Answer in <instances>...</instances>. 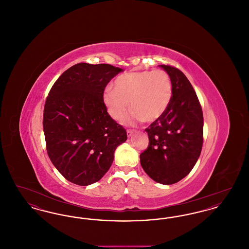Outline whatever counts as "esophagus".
Returning <instances> with one entry per match:
<instances>
[{"label":"esophagus","mask_w":249,"mask_h":249,"mask_svg":"<svg viewBox=\"0 0 249 249\" xmlns=\"http://www.w3.org/2000/svg\"><path fill=\"white\" fill-rule=\"evenodd\" d=\"M136 130H127V135H128V137H130L134 132H135Z\"/></svg>","instance_id":"obj_1"}]
</instances>
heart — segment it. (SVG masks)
Wrapping results in <instances>:
<instances>
[{
  "label": "heart",
  "instance_id": "obj_1",
  "mask_svg": "<svg viewBox=\"0 0 249 249\" xmlns=\"http://www.w3.org/2000/svg\"><path fill=\"white\" fill-rule=\"evenodd\" d=\"M173 94L171 77L163 70L125 72L115 80V89L108 87L104 101L109 115L116 120L134 124L138 121L150 123L163 115Z\"/></svg>",
  "mask_w": 249,
  "mask_h": 249
}]
</instances>
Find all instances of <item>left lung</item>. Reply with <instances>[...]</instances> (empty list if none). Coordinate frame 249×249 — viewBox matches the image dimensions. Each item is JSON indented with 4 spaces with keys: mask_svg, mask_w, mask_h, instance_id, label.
Returning <instances> with one entry per match:
<instances>
[{
    "mask_svg": "<svg viewBox=\"0 0 249 249\" xmlns=\"http://www.w3.org/2000/svg\"><path fill=\"white\" fill-rule=\"evenodd\" d=\"M160 66L171 77L173 94L163 115L144 130L149 143L140 155V161L149 178L163 185H172L187 177L200 157L203 116L187 76L174 66Z\"/></svg>",
    "mask_w": 249,
    "mask_h": 249,
    "instance_id": "left-lung-1",
    "label": "left lung"
}]
</instances>
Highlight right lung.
<instances>
[{
    "label": "right lung",
    "mask_w": 249,
    "mask_h": 249,
    "mask_svg": "<svg viewBox=\"0 0 249 249\" xmlns=\"http://www.w3.org/2000/svg\"><path fill=\"white\" fill-rule=\"evenodd\" d=\"M110 64L77 63L64 71L46 100L43 128L48 157L73 184L89 186L103 178L126 130L107 113L104 91L119 71Z\"/></svg>",
    "instance_id": "right-lung-1"
}]
</instances>
